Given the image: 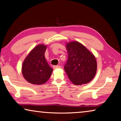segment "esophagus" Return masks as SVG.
I'll list each match as a JSON object with an SVG mask.
<instances>
[{
  "mask_svg": "<svg viewBox=\"0 0 121 121\" xmlns=\"http://www.w3.org/2000/svg\"><path fill=\"white\" fill-rule=\"evenodd\" d=\"M60 68H61L60 65H54V66H53V68H54V69Z\"/></svg>",
  "mask_w": 121,
  "mask_h": 121,
  "instance_id": "1",
  "label": "esophagus"
}]
</instances>
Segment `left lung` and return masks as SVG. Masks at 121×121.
I'll return each mask as SVG.
<instances>
[{"instance_id":"8db88e82","label":"left lung","mask_w":121,"mask_h":121,"mask_svg":"<svg viewBox=\"0 0 121 121\" xmlns=\"http://www.w3.org/2000/svg\"><path fill=\"white\" fill-rule=\"evenodd\" d=\"M66 48L68 56L64 68L69 79L77 85L89 83L97 72L95 56L78 42L67 43Z\"/></svg>"}]
</instances>
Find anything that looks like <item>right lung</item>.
Returning <instances> with one entry per match:
<instances>
[{
    "label": "right lung",
    "instance_id": "add662e5",
    "mask_svg": "<svg viewBox=\"0 0 121 121\" xmlns=\"http://www.w3.org/2000/svg\"><path fill=\"white\" fill-rule=\"evenodd\" d=\"M47 46L40 44L32 49L24 60L22 73L24 78L32 84L41 85L50 78L53 69L45 58Z\"/></svg>",
    "mask_w": 121,
    "mask_h": 121
}]
</instances>
